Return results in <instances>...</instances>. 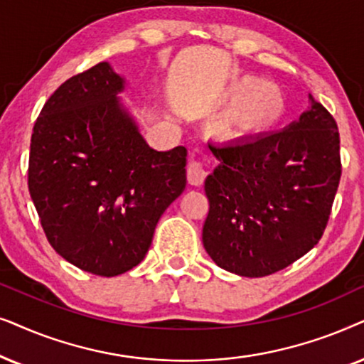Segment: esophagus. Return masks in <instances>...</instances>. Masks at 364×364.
<instances>
[{
	"mask_svg": "<svg viewBox=\"0 0 364 364\" xmlns=\"http://www.w3.org/2000/svg\"><path fill=\"white\" fill-rule=\"evenodd\" d=\"M186 173H188V183L193 186H201L208 174L205 164L201 161H190Z\"/></svg>",
	"mask_w": 364,
	"mask_h": 364,
	"instance_id": "obj_1",
	"label": "esophagus"
}]
</instances>
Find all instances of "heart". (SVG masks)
Segmentation results:
<instances>
[{"mask_svg":"<svg viewBox=\"0 0 364 364\" xmlns=\"http://www.w3.org/2000/svg\"><path fill=\"white\" fill-rule=\"evenodd\" d=\"M225 100L232 103L225 132L235 138L268 133L287 113V98L279 86L271 81H259L255 76L232 81Z\"/></svg>","mask_w":364,"mask_h":364,"instance_id":"b5f03b06","label":"heart"}]
</instances>
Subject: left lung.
<instances>
[{
    "mask_svg": "<svg viewBox=\"0 0 364 364\" xmlns=\"http://www.w3.org/2000/svg\"><path fill=\"white\" fill-rule=\"evenodd\" d=\"M311 106L276 133L210 144L203 245L220 268L261 278L287 268L323 236L341 178L336 121Z\"/></svg>",
    "mask_w": 364,
    "mask_h": 364,
    "instance_id": "obj_1",
    "label": "left lung"
}]
</instances>
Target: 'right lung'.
Returning <instances> with one entry per match:
<instances>
[{
  "instance_id": "add662e5",
  "label": "right lung",
  "mask_w": 364,
  "mask_h": 364,
  "mask_svg": "<svg viewBox=\"0 0 364 364\" xmlns=\"http://www.w3.org/2000/svg\"><path fill=\"white\" fill-rule=\"evenodd\" d=\"M124 88L106 61L65 81L38 116L28 169L50 245L106 278L141 263L159 218L186 188V148L149 146L119 98Z\"/></svg>"
}]
</instances>
